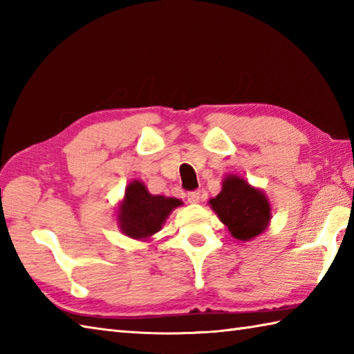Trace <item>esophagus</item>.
<instances>
[{
	"label": "esophagus",
	"instance_id": "obj_1",
	"mask_svg": "<svg viewBox=\"0 0 354 354\" xmlns=\"http://www.w3.org/2000/svg\"><path fill=\"white\" fill-rule=\"evenodd\" d=\"M187 199H189L190 204H199L201 192H190L189 194H187Z\"/></svg>",
	"mask_w": 354,
	"mask_h": 354
}]
</instances>
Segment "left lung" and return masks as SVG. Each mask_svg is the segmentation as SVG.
<instances>
[{
	"instance_id": "8db88e82",
	"label": "left lung",
	"mask_w": 354,
	"mask_h": 354,
	"mask_svg": "<svg viewBox=\"0 0 354 354\" xmlns=\"http://www.w3.org/2000/svg\"><path fill=\"white\" fill-rule=\"evenodd\" d=\"M208 204L231 236L242 242L260 236L270 221L266 194L236 175L225 176L221 193Z\"/></svg>"
}]
</instances>
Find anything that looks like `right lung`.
Returning a JSON list of instances; mask_svg holds the SVG:
<instances>
[{"label":"right lung","mask_w":354,"mask_h":354,"mask_svg":"<svg viewBox=\"0 0 354 354\" xmlns=\"http://www.w3.org/2000/svg\"><path fill=\"white\" fill-rule=\"evenodd\" d=\"M183 202L176 198L150 194L146 185L132 181L126 187L118 207V227L123 234L135 240H149L162 228L169 214Z\"/></svg>","instance_id":"add662e5"}]
</instances>
